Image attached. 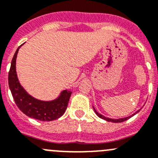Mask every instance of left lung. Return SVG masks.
I'll return each mask as SVG.
<instances>
[{"label": "left lung", "instance_id": "8db88e82", "mask_svg": "<svg viewBox=\"0 0 158 158\" xmlns=\"http://www.w3.org/2000/svg\"><path fill=\"white\" fill-rule=\"evenodd\" d=\"M94 111H95V113H96V114H97V115L98 116V117H99V118H102V119H104V120L107 121V122H114V123H118V122H125V121L128 120V119H129V118H130L132 117V116H133L134 114H136V113H138V112H139V110H138V111H136V112H135V114H132V115H131V116H129V117L124 118H119V119H112V118H106L105 116H104V115H102V114H99V113L97 112V110H95V109H94Z\"/></svg>", "mask_w": 158, "mask_h": 158}]
</instances>
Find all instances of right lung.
<instances>
[{
  "label": "right lung",
  "mask_w": 158,
  "mask_h": 158,
  "mask_svg": "<svg viewBox=\"0 0 158 158\" xmlns=\"http://www.w3.org/2000/svg\"><path fill=\"white\" fill-rule=\"evenodd\" d=\"M20 47L15 53L8 73L9 88L16 105L25 114L37 120L48 122L59 118L65 112L72 92L62 91L57 99L51 101H40L28 94L19 83L16 74V57Z\"/></svg>",
  "instance_id": "obj_1"
}]
</instances>
